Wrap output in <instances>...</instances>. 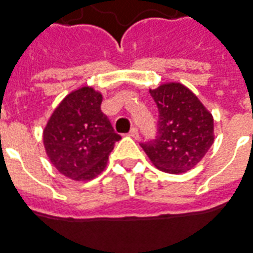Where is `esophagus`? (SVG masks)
Instances as JSON below:
<instances>
[{"label":"esophagus","instance_id":"34e87169","mask_svg":"<svg viewBox=\"0 0 253 253\" xmlns=\"http://www.w3.org/2000/svg\"><path fill=\"white\" fill-rule=\"evenodd\" d=\"M128 135H130V137H132V138H138L139 135H138V130H137V128H135V127H132L131 130H130V131H128Z\"/></svg>","mask_w":253,"mask_h":253}]
</instances>
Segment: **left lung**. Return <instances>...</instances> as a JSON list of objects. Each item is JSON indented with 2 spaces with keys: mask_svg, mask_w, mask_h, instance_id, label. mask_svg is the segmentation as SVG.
I'll use <instances>...</instances> for the list:
<instances>
[{
  "mask_svg": "<svg viewBox=\"0 0 253 253\" xmlns=\"http://www.w3.org/2000/svg\"><path fill=\"white\" fill-rule=\"evenodd\" d=\"M149 93L159 109L157 135L141 146L160 171L186 172L213 144L212 115L181 84H163Z\"/></svg>",
  "mask_w": 253,
  "mask_h": 253,
  "instance_id": "left-lung-1",
  "label": "left lung"
}]
</instances>
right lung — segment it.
<instances>
[{"label":"right lung","mask_w":253,"mask_h":253,"mask_svg":"<svg viewBox=\"0 0 253 253\" xmlns=\"http://www.w3.org/2000/svg\"><path fill=\"white\" fill-rule=\"evenodd\" d=\"M101 93L84 86L60 102L43 130L50 163L63 175L89 181L107 167L109 153L121 135L101 112Z\"/></svg>","instance_id":"1"}]
</instances>
